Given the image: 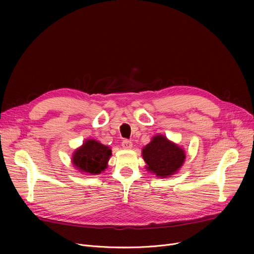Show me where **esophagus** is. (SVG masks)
I'll list each match as a JSON object with an SVG mask.
<instances>
[{
	"mask_svg": "<svg viewBox=\"0 0 254 254\" xmlns=\"http://www.w3.org/2000/svg\"><path fill=\"white\" fill-rule=\"evenodd\" d=\"M122 146H123L124 149L129 150V149L132 148V143L130 141H128V140H124L123 143H122Z\"/></svg>",
	"mask_w": 254,
	"mask_h": 254,
	"instance_id": "obj_1",
	"label": "esophagus"
}]
</instances>
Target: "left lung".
Returning a JSON list of instances; mask_svg holds the SVG:
<instances>
[{"label": "left lung", "mask_w": 254, "mask_h": 254, "mask_svg": "<svg viewBox=\"0 0 254 254\" xmlns=\"http://www.w3.org/2000/svg\"><path fill=\"white\" fill-rule=\"evenodd\" d=\"M142 156L146 170L159 178L171 177L183 166L186 153L178 144L170 141L165 135H155L143 147Z\"/></svg>", "instance_id": "left-lung-1"}]
</instances>
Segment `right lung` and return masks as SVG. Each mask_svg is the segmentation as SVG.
Masks as SVG:
<instances>
[{
    "label": "right lung",
    "mask_w": 254,
    "mask_h": 254,
    "mask_svg": "<svg viewBox=\"0 0 254 254\" xmlns=\"http://www.w3.org/2000/svg\"><path fill=\"white\" fill-rule=\"evenodd\" d=\"M112 150L95 139H86L72 155V164L84 175H98L108 167Z\"/></svg>",
    "instance_id": "1"
}]
</instances>
